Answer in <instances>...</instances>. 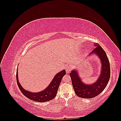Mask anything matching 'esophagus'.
<instances>
[{"label":"esophagus","mask_w":121,"mask_h":121,"mask_svg":"<svg viewBox=\"0 0 121 121\" xmlns=\"http://www.w3.org/2000/svg\"><path fill=\"white\" fill-rule=\"evenodd\" d=\"M65 71H66V72L67 73H69L72 71L71 67L69 66V65H67L66 68H65Z\"/></svg>","instance_id":"1"}]
</instances>
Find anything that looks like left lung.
Masks as SVG:
<instances>
[{
  "mask_svg": "<svg viewBox=\"0 0 121 121\" xmlns=\"http://www.w3.org/2000/svg\"><path fill=\"white\" fill-rule=\"evenodd\" d=\"M94 46L95 48L90 55L96 53L100 58L102 64L101 74L97 81L91 85H86L80 79L77 71L74 69L69 73L75 92L79 97L90 99L98 95L105 89L110 78V65L107 54L98 43H95Z\"/></svg>",
  "mask_w": 121,
  "mask_h": 121,
  "instance_id": "8db88e82",
  "label": "left lung"
}]
</instances>
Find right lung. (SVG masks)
I'll use <instances>...</instances> for the list:
<instances>
[{
	"instance_id": "add662e5",
	"label": "right lung",
	"mask_w": 121,
	"mask_h": 121,
	"mask_svg": "<svg viewBox=\"0 0 121 121\" xmlns=\"http://www.w3.org/2000/svg\"><path fill=\"white\" fill-rule=\"evenodd\" d=\"M65 74H66V72H65V70H63L57 73L54 76L52 81L51 82L49 86L46 89L43 91H41V92L37 93H32L31 92H29V91L25 90L21 86L19 83V80H18L17 69V70L16 79L18 87H19L20 90L24 95L31 100L37 102H42L52 100L56 97L61 79L65 75Z\"/></svg>"
}]
</instances>
